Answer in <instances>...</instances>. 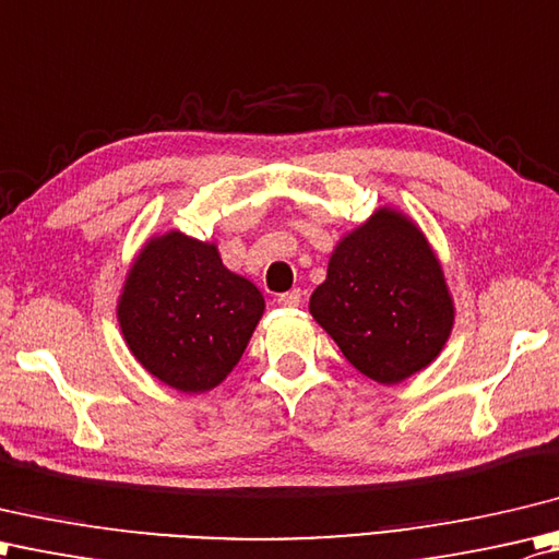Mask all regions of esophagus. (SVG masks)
I'll list each match as a JSON object with an SVG mask.
<instances>
[{
	"mask_svg": "<svg viewBox=\"0 0 559 559\" xmlns=\"http://www.w3.org/2000/svg\"><path fill=\"white\" fill-rule=\"evenodd\" d=\"M301 299H304L301 289H292V292H284V294H280L277 304H280V306H289V309H294V306H299V304H301Z\"/></svg>",
	"mask_w": 559,
	"mask_h": 559,
	"instance_id": "esophagus-1",
	"label": "esophagus"
}]
</instances>
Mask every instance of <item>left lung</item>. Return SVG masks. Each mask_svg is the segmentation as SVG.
Listing matches in <instances>:
<instances>
[{"mask_svg": "<svg viewBox=\"0 0 559 559\" xmlns=\"http://www.w3.org/2000/svg\"><path fill=\"white\" fill-rule=\"evenodd\" d=\"M309 311L352 367L383 385L427 369L455 321L435 248L389 204L340 238Z\"/></svg>", "mask_w": 559, "mask_h": 559, "instance_id": "8db88e82", "label": "left lung"}]
</instances>
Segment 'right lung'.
Returning a JSON list of instances; mask_svg holds the SVG:
<instances>
[{
  "label": "right lung",
  "mask_w": 559,
  "mask_h": 559,
  "mask_svg": "<svg viewBox=\"0 0 559 559\" xmlns=\"http://www.w3.org/2000/svg\"><path fill=\"white\" fill-rule=\"evenodd\" d=\"M263 311V294L222 263L216 243L176 229L142 246L116 309L132 357L180 393L216 389Z\"/></svg>",
  "instance_id": "add662e5"
}]
</instances>
